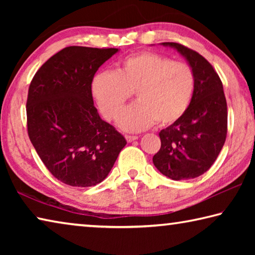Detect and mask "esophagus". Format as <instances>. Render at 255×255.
Segmentation results:
<instances>
[{
    "instance_id": "obj_1",
    "label": "esophagus",
    "mask_w": 255,
    "mask_h": 255,
    "mask_svg": "<svg viewBox=\"0 0 255 255\" xmlns=\"http://www.w3.org/2000/svg\"><path fill=\"white\" fill-rule=\"evenodd\" d=\"M137 138H138V136H130V135H126V139H127V141H129V143H130V141L136 140Z\"/></svg>"
}]
</instances>
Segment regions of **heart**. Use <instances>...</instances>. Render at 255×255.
Returning a JSON list of instances; mask_svg holds the SVG:
<instances>
[{
    "label": "heart",
    "mask_w": 255,
    "mask_h": 255,
    "mask_svg": "<svg viewBox=\"0 0 255 255\" xmlns=\"http://www.w3.org/2000/svg\"><path fill=\"white\" fill-rule=\"evenodd\" d=\"M195 88V72L189 64L155 53L128 56L117 72L101 71L91 82L92 97L108 120L117 119L135 92L137 101L118 122L126 131H139L155 122L158 126L178 122L189 109Z\"/></svg>",
    "instance_id": "heart-1"
}]
</instances>
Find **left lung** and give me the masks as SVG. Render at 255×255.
<instances>
[{"instance_id": "8db88e82", "label": "left lung", "mask_w": 255, "mask_h": 255, "mask_svg": "<svg viewBox=\"0 0 255 255\" xmlns=\"http://www.w3.org/2000/svg\"><path fill=\"white\" fill-rule=\"evenodd\" d=\"M188 60L196 76L189 109L178 122L159 131L161 148L153 156L156 169L172 180L204 174L221 153L227 135V103L223 83L211 64L178 42H162Z\"/></svg>"}]
</instances>
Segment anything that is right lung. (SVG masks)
Segmentation results:
<instances>
[{
	"mask_svg": "<svg viewBox=\"0 0 255 255\" xmlns=\"http://www.w3.org/2000/svg\"><path fill=\"white\" fill-rule=\"evenodd\" d=\"M117 48L70 46L34 74L27 99L28 135L56 179L72 187H92L109 174L125 137L100 118L91 82Z\"/></svg>",
	"mask_w": 255,
	"mask_h": 255,
	"instance_id": "add662e5",
	"label": "right lung"
}]
</instances>
